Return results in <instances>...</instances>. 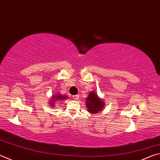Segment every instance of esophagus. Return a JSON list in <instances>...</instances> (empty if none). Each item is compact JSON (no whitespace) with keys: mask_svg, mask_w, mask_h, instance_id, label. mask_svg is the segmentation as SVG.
<instances>
[{"mask_svg":"<svg viewBox=\"0 0 160 160\" xmlns=\"http://www.w3.org/2000/svg\"><path fill=\"white\" fill-rule=\"evenodd\" d=\"M72 98H73L75 100H78V99H79V96L75 95V96H73V97H72Z\"/></svg>","mask_w":160,"mask_h":160,"instance_id":"34e87169","label":"esophagus"}]
</instances>
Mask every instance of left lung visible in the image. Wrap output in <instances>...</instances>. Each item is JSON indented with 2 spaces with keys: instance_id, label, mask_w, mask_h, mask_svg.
Listing matches in <instances>:
<instances>
[{
  "instance_id": "8db88e82",
  "label": "left lung",
  "mask_w": 160,
  "mask_h": 160,
  "mask_svg": "<svg viewBox=\"0 0 160 160\" xmlns=\"http://www.w3.org/2000/svg\"><path fill=\"white\" fill-rule=\"evenodd\" d=\"M86 107L91 114H97L105 107V103L94 91L90 92L86 98Z\"/></svg>"
}]
</instances>
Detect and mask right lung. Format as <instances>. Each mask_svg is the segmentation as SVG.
Returning <instances> with one entry per match:
<instances>
[{"label": "right lung", "mask_w": 160, "mask_h": 160, "mask_svg": "<svg viewBox=\"0 0 160 160\" xmlns=\"http://www.w3.org/2000/svg\"><path fill=\"white\" fill-rule=\"evenodd\" d=\"M68 98V97H67L66 95H62L60 93H57V94H54V95H52V97H50V99L49 100V104H50V106L52 107H55V103H57V102H61L62 101H64L66 99H67Z\"/></svg>", "instance_id": "1"}]
</instances>
